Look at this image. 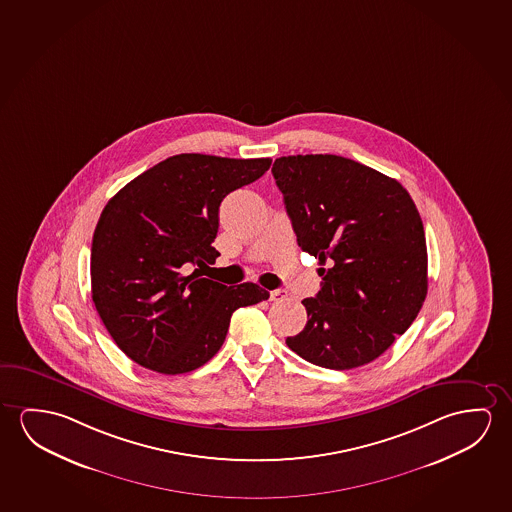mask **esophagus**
Listing matches in <instances>:
<instances>
[{"label":"esophagus","instance_id":"1","mask_svg":"<svg viewBox=\"0 0 512 512\" xmlns=\"http://www.w3.org/2000/svg\"><path fill=\"white\" fill-rule=\"evenodd\" d=\"M269 298H271V301H284V299L289 298V292L284 291V289H276V291L269 292Z\"/></svg>","mask_w":512,"mask_h":512}]
</instances>
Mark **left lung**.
I'll return each instance as SVG.
<instances>
[{
  "mask_svg": "<svg viewBox=\"0 0 512 512\" xmlns=\"http://www.w3.org/2000/svg\"><path fill=\"white\" fill-rule=\"evenodd\" d=\"M276 186L303 252L323 284L307 326L287 346L324 369L376 360L415 321L427 296V246L417 205L401 182L333 154L278 158Z\"/></svg>",
  "mask_w": 512,
  "mask_h": 512,
  "instance_id": "8db88e82",
  "label": "left lung"
}]
</instances>
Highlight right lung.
I'll list each match as a JSON object with an SVG mask.
<instances>
[{"mask_svg":"<svg viewBox=\"0 0 512 512\" xmlns=\"http://www.w3.org/2000/svg\"><path fill=\"white\" fill-rule=\"evenodd\" d=\"M271 159L179 154L126 184L101 213L92 239V299L106 330L133 362L184 374L209 362L237 308L269 298L252 282L227 287L209 268L223 198L257 181Z\"/></svg>","mask_w":512,"mask_h":512,"instance_id":"obj_1","label":"right lung"}]
</instances>
